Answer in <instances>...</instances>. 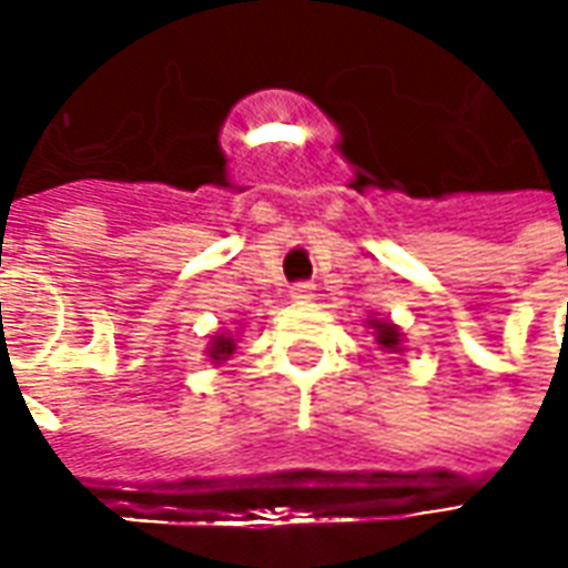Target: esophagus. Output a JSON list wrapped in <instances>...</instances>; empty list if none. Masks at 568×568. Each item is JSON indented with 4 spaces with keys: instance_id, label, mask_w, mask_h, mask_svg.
Returning a JSON list of instances; mask_svg holds the SVG:
<instances>
[{
    "instance_id": "esophagus-1",
    "label": "esophagus",
    "mask_w": 568,
    "mask_h": 568,
    "mask_svg": "<svg viewBox=\"0 0 568 568\" xmlns=\"http://www.w3.org/2000/svg\"><path fill=\"white\" fill-rule=\"evenodd\" d=\"M313 297H316V285L313 283L292 285V301H313Z\"/></svg>"
}]
</instances>
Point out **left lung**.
<instances>
[{
	"instance_id": "1",
	"label": "left lung",
	"mask_w": 568,
	"mask_h": 568,
	"mask_svg": "<svg viewBox=\"0 0 568 568\" xmlns=\"http://www.w3.org/2000/svg\"><path fill=\"white\" fill-rule=\"evenodd\" d=\"M368 325L374 328V334H377V344H381V349H386V353H402V332H398V325H393V322H377V320H371Z\"/></svg>"
}]
</instances>
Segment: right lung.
I'll return each instance as SVG.
<instances>
[{"label":"right lung","instance_id":"add662e5","mask_svg":"<svg viewBox=\"0 0 568 568\" xmlns=\"http://www.w3.org/2000/svg\"><path fill=\"white\" fill-rule=\"evenodd\" d=\"M234 349H236V344L231 334H215L210 344V358L212 362H227V358L234 356Z\"/></svg>","mask_w":568,"mask_h":568}]
</instances>
